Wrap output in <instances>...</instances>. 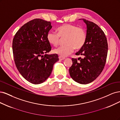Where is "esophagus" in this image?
<instances>
[{
    "mask_svg": "<svg viewBox=\"0 0 120 120\" xmlns=\"http://www.w3.org/2000/svg\"><path fill=\"white\" fill-rule=\"evenodd\" d=\"M59 59L60 60H64V59H65V58L59 56Z\"/></svg>",
    "mask_w": 120,
    "mask_h": 120,
    "instance_id": "34e87169",
    "label": "esophagus"
}]
</instances>
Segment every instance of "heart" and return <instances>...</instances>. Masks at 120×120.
I'll return each mask as SVG.
<instances>
[{"label": "heart", "mask_w": 120, "mask_h": 120, "mask_svg": "<svg viewBox=\"0 0 120 120\" xmlns=\"http://www.w3.org/2000/svg\"><path fill=\"white\" fill-rule=\"evenodd\" d=\"M57 33L50 31L47 33V39L49 43L54 46L59 45L61 39H64L63 46L54 50V52L62 57H66L74 51L75 48H82L86 43L87 33L82 27L71 24H64L57 28Z\"/></svg>", "instance_id": "obj_1"}]
</instances>
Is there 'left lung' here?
<instances>
[{"mask_svg": "<svg viewBox=\"0 0 120 120\" xmlns=\"http://www.w3.org/2000/svg\"><path fill=\"white\" fill-rule=\"evenodd\" d=\"M87 25V39L83 47L76 53L83 58H72L69 68L71 78L76 82L87 84L94 81L105 67L108 42L103 31L94 22L83 19Z\"/></svg>", "mask_w": 120, "mask_h": 120, "instance_id": "obj_1", "label": "left lung"}]
</instances>
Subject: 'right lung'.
I'll return each mask as SVG.
<instances>
[{
	"mask_svg": "<svg viewBox=\"0 0 120 120\" xmlns=\"http://www.w3.org/2000/svg\"><path fill=\"white\" fill-rule=\"evenodd\" d=\"M52 27L51 22L34 19L23 25L13 38L12 51L16 67L26 80L34 84L44 82L59 60L57 54L43 55L51 50L47 35Z\"/></svg>",
	"mask_w": 120,
	"mask_h": 120,
	"instance_id": "1",
	"label": "right lung"
}]
</instances>
